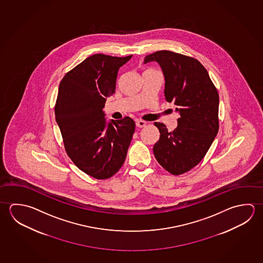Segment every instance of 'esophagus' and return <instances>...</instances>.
<instances>
[{
    "instance_id": "esophagus-1",
    "label": "esophagus",
    "mask_w": 263,
    "mask_h": 263,
    "mask_svg": "<svg viewBox=\"0 0 263 263\" xmlns=\"http://www.w3.org/2000/svg\"><path fill=\"white\" fill-rule=\"evenodd\" d=\"M136 125H137V126H138V127H140V128H142V127H144V126H146V125H147V123H146L145 121L138 120L137 121V122H136Z\"/></svg>"
}]
</instances>
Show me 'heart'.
Wrapping results in <instances>:
<instances>
[{"instance_id":"1","label":"heart","mask_w":263,"mask_h":263,"mask_svg":"<svg viewBox=\"0 0 263 263\" xmlns=\"http://www.w3.org/2000/svg\"><path fill=\"white\" fill-rule=\"evenodd\" d=\"M152 70L153 69H152V68H148V69L146 70V71H152Z\"/></svg>"}]
</instances>
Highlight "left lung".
<instances>
[{"label": "left lung", "mask_w": 263, "mask_h": 263, "mask_svg": "<svg viewBox=\"0 0 263 263\" xmlns=\"http://www.w3.org/2000/svg\"><path fill=\"white\" fill-rule=\"evenodd\" d=\"M156 61L165 79L164 96L177 106V126L169 132L155 122L161 133L153 147L157 161L167 172L179 175L198 165L219 130V94L206 68L190 56L158 51L145 57Z\"/></svg>", "instance_id": "1"}]
</instances>
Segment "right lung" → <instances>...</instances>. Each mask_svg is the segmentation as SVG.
Listing matches in <instances>:
<instances>
[{"label": "right lung", "mask_w": 263, "mask_h": 263, "mask_svg": "<svg viewBox=\"0 0 263 263\" xmlns=\"http://www.w3.org/2000/svg\"><path fill=\"white\" fill-rule=\"evenodd\" d=\"M98 53L65 74L54 114L65 152L74 165L99 180L116 175L125 162L136 124L125 116L106 124L102 109L116 92L118 70L131 59Z\"/></svg>", "instance_id": "obj_1"}]
</instances>
